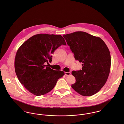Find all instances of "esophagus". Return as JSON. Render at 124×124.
<instances>
[{"label":"esophagus","instance_id":"34e87169","mask_svg":"<svg viewBox=\"0 0 124 124\" xmlns=\"http://www.w3.org/2000/svg\"><path fill=\"white\" fill-rule=\"evenodd\" d=\"M71 74V72H65V75L66 76H69Z\"/></svg>","mask_w":124,"mask_h":124}]
</instances>
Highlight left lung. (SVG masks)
<instances>
[{"label":"left lung","mask_w":124,"mask_h":124,"mask_svg":"<svg viewBox=\"0 0 124 124\" xmlns=\"http://www.w3.org/2000/svg\"><path fill=\"white\" fill-rule=\"evenodd\" d=\"M74 53L82 62V70L73 71L76 79L71 87L84 96L93 95L105 85L111 68V56L105 42L99 37L83 31L63 35Z\"/></svg>","instance_id":"left-lung-1"}]
</instances>
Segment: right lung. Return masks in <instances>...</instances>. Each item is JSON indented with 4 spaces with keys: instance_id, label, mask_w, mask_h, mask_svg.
Here are the masks:
<instances>
[{
    "instance_id": "add662e5",
    "label": "right lung",
    "mask_w": 124,
    "mask_h": 124,
    "mask_svg": "<svg viewBox=\"0 0 124 124\" xmlns=\"http://www.w3.org/2000/svg\"><path fill=\"white\" fill-rule=\"evenodd\" d=\"M66 45L61 35L38 34L25 41L18 49L15 58V70L20 83L30 93L39 96L53 89L63 71L52 69L46 63L52 61L54 51Z\"/></svg>"
}]
</instances>
